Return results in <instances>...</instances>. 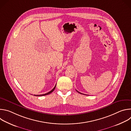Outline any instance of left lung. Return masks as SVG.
<instances>
[{
	"instance_id": "obj_1",
	"label": "left lung",
	"mask_w": 131,
	"mask_h": 131,
	"mask_svg": "<svg viewBox=\"0 0 131 131\" xmlns=\"http://www.w3.org/2000/svg\"><path fill=\"white\" fill-rule=\"evenodd\" d=\"M76 91H77V90H76ZM77 91V92H78V93H80V94H82V93H80V92H78V91ZM84 95H85V94H84Z\"/></svg>"
}]
</instances>
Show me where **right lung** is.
Masks as SVG:
<instances>
[{"instance_id": "obj_1", "label": "right lung", "mask_w": 131, "mask_h": 131, "mask_svg": "<svg viewBox=\"0 0 131 131\" xmlns=\"http://www.w3.org/2000/svg\"><path fill=\"white\" fill-rule=\"evenodd\" d=\"M55 87H56V85H55V86L54 87V88H53L51 91H50V92H48V93H46V94H41V95H35V96H45V95H48V94H50V93H52V92L54 90V89H55Z\"/></svg>"}]
</instances>
